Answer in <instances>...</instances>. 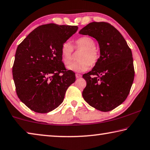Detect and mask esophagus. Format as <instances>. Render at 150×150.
Here are the masks:
<instances>
[{
	"label": "esophagus",
	"instance_id": "obj_1",
	"mask_svg": "<svg viewBox=\"0 0 150 150\" xmlns=\"http://www.w3.org/2000/svg\"><path fill=\"white\" fill-rule=\"evenodd\" d=\"M75 77H76V78H81V77H82V75H81V74H79V73H76Z\"/></svg>",
	"mask_w": 150,
	"mask_h": 150
}]
</instances>
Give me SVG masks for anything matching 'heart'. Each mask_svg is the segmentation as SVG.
Returning <instances> with one entry per match:
<instances>
[{"label": "heart", "mask_w": 150, "mask_h": 150, "mask_svg": "<svg viewBox=\"0 0 150 150\" xmlns=\"http://www.w3.org/2000/svg\"><path fill=\"white\" fill-rule=\"evenodd\" d=\"M96 43L92 38L83 36L77 39L73 47L82 50L78 57L79 61L71 64L68 69L74 72H84L89 69L90 65H95L100 58V52L96 46ZM73 46L69 42L63 43L61 48V57L64 65H69L72 61Z\"/></svg>", "instance_id": "heart-1"}]
</instances>
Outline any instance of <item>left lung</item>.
I'll return each instance as SVG.
<instances>
[{
  "label": "left lung",
  "mask_w": 150,
  "mask_h": 150,
  "mask_svg": "<svg viewBox=\"0 0 150 150\" xmlns=\"http://www.w3.org/2000/svg\"><path fill=\"white\" fill-rule=\"evenodd\" d=\"M95 38L100 58L93 69L83 75L87 85L83 97L90 106L108 112L126 99L134 79L132 54L122 35L111 24L93 22L79 31Z\"/></svg>",
  "instance_id": "left-lung-1"
}]
</instances>
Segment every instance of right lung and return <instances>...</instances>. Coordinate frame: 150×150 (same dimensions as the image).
I'll return each mask as SVG.
<instances>
[{"instance_id": "right-lung-1", "label": "right lung", "mask_w": 150, "mask_h": 150, "mask_svg": "<svg viewBox=\"0 0 150 150\" xmlns=\"http://www.w3.org/2000/svg\"><path fill=\"white\" fill-rule=\"evenodd\" d=\"M77 29V26L42 25L18 46L12 67L16 94L35 112L47 113L58 107L75 81V73L65 69L61 48Z\"/></svg>"}]
</instances>
